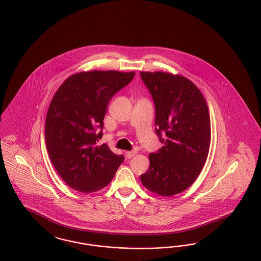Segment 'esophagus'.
I'll use <instances>...</instances> for the list:
<instances>
[{"mask_svg": "<svg viewBox=\"0 0 261 261\" xmlns=\"http://www.w3.org/2000/svg\"><path fill=\"white\" fill-rule=\"evenodd\" d=\"M136 154H137V151H136V150H131V151H127V152H126V157L130 159V158L134 157Z\"/></svg>", "mask_w": 261, "mask_h": 261, "instance_id": "esophagus-1", "label": "esophagus"}]
</instances>
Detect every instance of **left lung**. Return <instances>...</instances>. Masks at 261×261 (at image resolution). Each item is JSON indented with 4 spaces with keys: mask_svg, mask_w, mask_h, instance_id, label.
<instances>
[{
    "mask_svg": "<svg viewBox=\"0 0 261 261\" xmlns=\"http://www.w3.org/2000/svg\"><path fill=\"white\" fill-rule=\"evenodd\" d=\"M140 74L152 95L155 131L164 144L149 154V168L141 180L148 191L171 197L188 189L206 162L211 141L208 106L198 87L182 75Z\"/></svg>",
    "mask_w": 261,
    "mask_h": 261,
    "instance_id": "obj_1",
    "label": "left lung"
}]
</instances>
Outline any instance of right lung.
<instances>
[{
  "mask_svg": "<svg viewBox=\"0 0 261 261\" xmlns=\"http://www.w3.org/2000/svg\"><path fill=\"white\" fill-rule=\"evenodd\" d=\"M135 72L91 70L69 76L56 91L45 121L47 151L56 171L72 189L93 193L106 187L122 164L106 144L97 145L111 98Z\"/></svg>",
  "mask_w": 261,
  "mask_h": 261,
  "instance_id": "right-lung-1",
  "label": "right lung"
}]
</instances>
